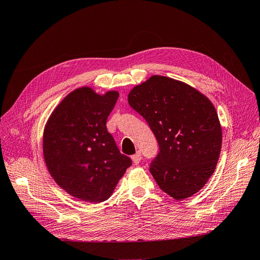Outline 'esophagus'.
Here are the masks:
<instances>
[{
    "label": "esophagus",
    "instance_id": "obj_1",
    "mask_svg": "<svg viewBox=\"0 0 260 260\" xmlns=\"http://www.w3.org/2000/svg\"><path fill=\"white\" fill-rule=\"evenodd\" d=\"M131 158H132L133 164H135V165H139V164L141 162V159H142V155H141L140 152H137V154L132 155Z\"/></svg>",
    "mask_w": 260,
    "mask_h": 260
}]
</instances>
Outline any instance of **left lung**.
I'll return each mask as SVG.
<instances>
[{
    "label": "left lung",
    "mask_w": 260,
    "mask_h": 260,
    "mask_svg": "<svg viewBox=\"0 0 260 260\" xmlns=\"http://www.w3.org/2000/svg\"><path fill=\"white\" fill-rule=\"evenodd\" d=\"M128 102L158 142L159 153L149 166L156 183L176 200L198 193L214 174L221 151V125L211 102L164 76L135 86Z\"/></svg>",
    "instance_id": "left-lung-1"
}]
</instances>
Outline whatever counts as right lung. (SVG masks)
I'll use <instances>...</instances> for the list:
<instances>
[{"instance_id":"1","label":"right lung","mask_w":260,"mask_h":260,"mask_svg":"<svg viewBox=\"0 0 260 260\" xmlns=\"http://www.w3.org/2000/svg\"><path fill=\"white\" fill-rule=\"evenodd\" d=\"M118 96L117 91L100 95L83 86L69 93L46 122V167L55 182L79 200L106 201L132 164L106 128Z\"/></svg>"}]
</instances>
